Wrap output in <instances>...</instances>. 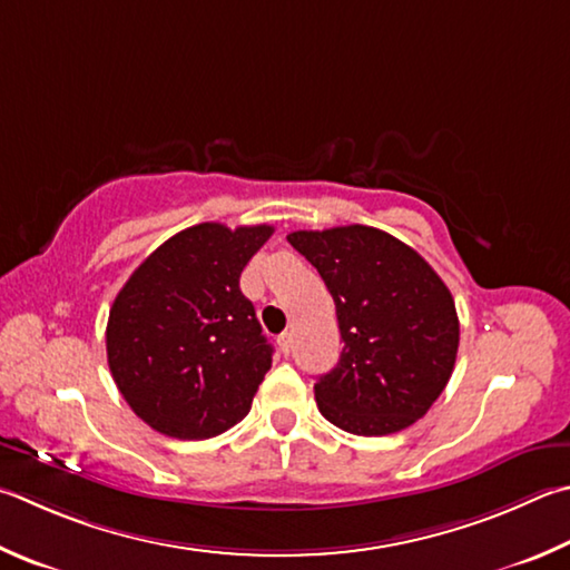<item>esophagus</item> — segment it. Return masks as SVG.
I'll list each match as a JSON object with an SVG mask.
<instances>
[{"label":"esophagus","mask_w":570,"mask_h":570,"mask_svg":"<svg viewBox=\"0 0 570 570\" xmlns=\"http://www.w3.org/2000/svg\"><path fill=\"white\" fill-rule=\"evenodd\" d=\"M276 344H278V351H282L284 356L292 354V334H282L276 338Z\"/></svg>","instance_id":"1"}]
</instances>
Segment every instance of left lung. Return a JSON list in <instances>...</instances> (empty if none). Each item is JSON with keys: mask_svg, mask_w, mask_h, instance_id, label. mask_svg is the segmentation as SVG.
<instances>
[{"mask_svg": "<svg viewBox=\"0 0 570 570\" xmlns=\"http://www.w3.org/2000/svg\"><path fill=\"white\" fill-rule=\"evenodd\" d=\"M324 278L344 351L314 386L318 411L356 436L409 429L441 396L459 351L449 286L426 258L374 226L286 236Z\"/></svg>", "mask_w": 570, "mask_h": 570, "instance_id": "obj_1", "label": "left lung"}]
</instances>
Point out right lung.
<instances>
[{
  "label": "right lung",
  "instance_id": "right-lung-1",
  "mask_svg": "<svg viewBox=\"0 0 570 570\" xmlns=\"http://www.w3.org/2000/svg\"><path fill=\"white\" fill-rule=\"evenodd\" d=\"M272 234L268 224L189 226L144 258L114 298L109 371L154 431L202 441L249 413L274 348L239 276Z\"/></svg>",
  "mask_w": 570,
  "mask_h": 570
}]
</instances>
